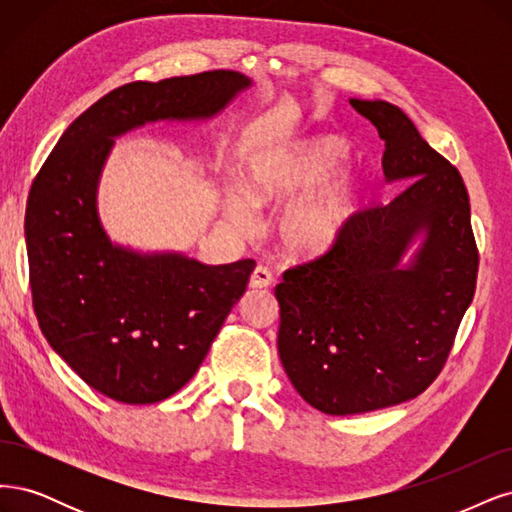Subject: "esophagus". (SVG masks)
I'll list each match as a JSON object with an SVG mask.
<instances>
[{
    "mask_svg": "<svg viewBox=\"0 0 512 512\" xmlns=\"http://www.w3.org/2000/svg\"><path fill=\"white\" fill-rule=\"evenodd\" d=\"M272 280H274V276H272V272H270L268 268L257 266V268L253 270V274H251V287H253V289L270 287V285H272Z\"/></svg>",
    "mask_w": 512,
    "mask_h": 512,
    "instance_id": "1",
    "label": "esophagus"
}]
</instances>
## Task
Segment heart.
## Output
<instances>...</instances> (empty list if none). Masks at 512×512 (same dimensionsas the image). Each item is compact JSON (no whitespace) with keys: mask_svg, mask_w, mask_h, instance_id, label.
Segmentation results:
<instances>
[{"mask_svg":"<svg viewBox=\"0 0 512 512\" xmlns=\"http://www.w3.org/2000/svg\"><path fill=\"white\" fill-rule=\"evenodd\" d=\"M342 155L344 148L336 138L321 136L261 148L246 157L242 183L251 204L268 206L304 191L278 217V238L289 253H325L349 225L357 185L349 174L331 176ZM227 212L238 225L251 223V208L234 189H227Z\"/></svg>","mask_w":512,"mask_h":512,"instance_id":"heart-1","label":"heart"}]
</instances>
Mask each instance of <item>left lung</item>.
<instances>
[{"mask_svg":"<svg viewBox=\"0 0 512 512\" xmlns=\"http://www.w3.org/2000/svg\"><path fill=\"white\" fill-rule=\"evenodd\" d=\"M385 140V206L357 212L325 255L289 268L274 295L278 355L291 385L325 415L417 398L447 361L478 272L470 200L455 166L406 114L351 100ZM423 235L406 267L401 257Z\"/></svg>","mask_w":512,"mask_h":512,"instance_id":"obj_1","label":"left lung"}]
</instances>
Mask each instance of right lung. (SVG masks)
I'll return each instance as SVG.
<instances>
[{"instance_id": "add662e5", "label": "right lung", "mask_w": 512, "mask_h": 512, "mask_svg": "<svg viewBox=\"0 0 512 512\" xmlns=\"http://www.w3.org/2000/svg\"><path fill=\"white\" fill-rule=\"evenodd\" d=\"M251 85L232 70L129 82L63 131L31 185L25 242L40 329L112 400L155 404L187 385L255 270L253 259L206 266L114 244L97 212L114 138L144 123L212 119Z\"/></svg>"}]
</instances>
